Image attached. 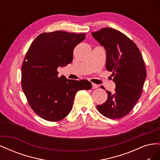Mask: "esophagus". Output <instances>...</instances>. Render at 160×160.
Here are the masks:
<instances>
[{
	"instance_id": "esophagus-1",
	"label": "esophagus",
	"mask_w": 160,
	"mask_h": 160,
	"mask_svg": "<svg viewBox=\"0 0 160 160\" xmlns=\"http://www.w3.org/2000/svg\"><path fill=\"white\" fill-rule=\"evenodd\" d=\"M98 88H99V87H98V85H96L95 83H92V88H93V89H97Z\"/></svg>"
}]
</instances>
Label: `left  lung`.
Listing matches in <instances>:
<instances>
[{"mask_svg": "<svg viewBox=\"0 0 160 160\" xmlns=\"http://www.w3.org/2000/svg\"><path fill=\"white\" fill-rule=\"evenodd\" d=\"M106 51V69L112 72L115 93L107 91L108 99L97 105L99 112L109 119L128 115L142 95L146 70L137 45L124 34L112 28L92 32Z\"/></svg>", "mask_w": 160, "mask_h": 160, "instance_id": "obj_1", "label": "left lung"}]
</instances>
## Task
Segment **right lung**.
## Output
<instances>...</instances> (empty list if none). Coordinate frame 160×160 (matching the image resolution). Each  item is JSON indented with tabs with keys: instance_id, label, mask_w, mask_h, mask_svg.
<instances>
[{
	"instance_id": "obj_1",
	"label": "right lung",
	"mask_w": 160,
	"mask_h": 160,
	"mask_svg": "<svg viewBox=\"0 0 160 160\" xmlns=\"http://www.w3.org/2000/svg\"><path fill=\"white\" fill-rule=\"evenodd\" d=\"M85 34L58 31L42 33L32 42L22 65L21 84L31 108L49 122L64 119L72 109L79 90L91 89L88 80L58 77L57 68L71 63L75 47Z\"/></svg>"
}]
</instances>
